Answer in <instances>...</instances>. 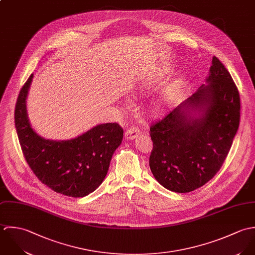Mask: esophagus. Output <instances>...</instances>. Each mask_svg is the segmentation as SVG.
Wrapping results in <instances>:
<instances>
[{"mask_svg": "<svg viewBox=\"0 0 255 255\" xmlns=\"http://www.w3.org/2000/svg\"><path fill=\"white\" fill-rule=\"evenodd\" d=\"M140 130L138 129V128H136V127H131V128H129V129H127L126 131H125V138L127 139V140H133V139H135L138 135H140Z\"/></svg>", "mask_w": 255, "mask_h": 255, "instance_id": "esophagus-1", "label": "esophagus"}]
</instances>
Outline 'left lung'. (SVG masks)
Returning <instances> with one entry per match:
<instances>
[{"mask_svg":"<svg viewBox=\"0 0 255 255\" xmlns=\"http://www.w3.org/2000/svg\"><path fill=\"white\" fill-rule=\"evenodd\" d=\"M208 86L153 122L150 167L166 189L186 193L211 180L222 167L240 125L241 98L227 68L213 57ZM191 108L202 112L191 118Z\"/></svg>","mask_w":255,"mask_h":255,"instance_id":"left-lung-1","label":"left lung"}]
</instances>
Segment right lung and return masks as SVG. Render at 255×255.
<instances>
[{"label": "right lung", "mask_w": 255, "mask_h": 255, "mask_svg": "<svg viewBox=\"0 0 255 255\" xmlns=\"http://www.w3.org/2000/svg\"><path fill=\"white\" fill-rule=\"evenodd\" d=\"M33 75L17 97L14 123L23 156L37 178L57 193L84 197L102 184L115 150L120 146L123 129L117 123L101 124L76 139L50 141L31 128L25 100Z\"/></svg>", "instance_id": "obj_1"}]
</instances>
